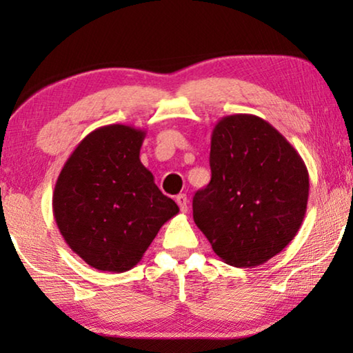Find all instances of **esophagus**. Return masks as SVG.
I'll return each mask as SVG.
<instances>
[{
  "mask_svg": "<svg viewBox=\"0 0 353 353\" xmlns=\"http://www.w3.org/2000/svg\"><path fill=\"white\" fill-rule=\"evenodd\" d=\"M176 202H177V205H179V208H181L182 213H185V212L188 210V198H187V194L176 196Z\"/></svg>",
  "mask_w": 353,
  "mask_h": 353,
  "instance_id": "esophagus-1",
  "label": "esophagus"
}]
</instances>
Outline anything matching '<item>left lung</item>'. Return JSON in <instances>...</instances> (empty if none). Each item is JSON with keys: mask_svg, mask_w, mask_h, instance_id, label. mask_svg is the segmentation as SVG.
Listing matches in <instances>:
<instances>
[{"mask_svg": "<svg viewBox=\"0 0 353 353\" xmlns=\"http://www.w3.org/2000/svg\"><path fill=\"white\" fill-rule=\"evenodd\" d=\"M210 168V183L193 198V218L214 254L250 268L282 252L301 229L310 190L291 143L260 117H224L212 132Z\"/></svg>", "mask_w": 353, "mask_h": 353, "instance_id": "1", "label": "left lung"}]
</instances>
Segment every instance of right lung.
I'll return each mask as SVG.
<instances>
[{
	"mask_svg": "<svg viewBox=\"0 0 353 353\" xmlns=\"http://www.w3.org/2000/svg\"><path fill=\"white\" fill-rule=\"evenodd\" d=\"M146 132L109 124L88 134L65 162L52 213L70 249L98 271L126 272L179 207L140 160Z\"/></svg>",
	"mask_w": 353,
	"mask_h": 353,
	"instance_id": "obj_1",
	"label": "right lung"
}]
</instances>
